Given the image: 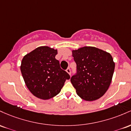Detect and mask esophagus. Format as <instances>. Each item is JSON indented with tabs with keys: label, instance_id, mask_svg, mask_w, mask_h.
I'll list each match as a JSON object with an SVG mask.
<instances>
[{
	"label": "esophagus",
	"instance_id": "1",
	"mask_svg": "<svg viewBox=\"0 0 131 131\" xmlns=\"http://www.w3.org/2000/svg\"><path fill=\"white\" fill-rule=\"evenodd\" d=\"M66 72H67L69 75H70V73H71V70H70V68H67V69H66Z\"/></svg>",
	"mask_w": 131,
	"mask_h": 131
}]
</instances>
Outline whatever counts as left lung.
Segmentation results:
<instances>
[{"instance_id": "obj_1", "label": "left lung", "mask_w": 131, "mask_h": 131, "mask_svg": "<svg viewBox=\"0 0 131 131\" xmlns=\"http://www.w3.org/2000/svg\"><path fill=\"white\" fill-rule=\"evenodd\" d=\"M77 73L70 79L77 94L85 101L99 99L111 84L115 64L111 55L100 49L85 46L73 50Z\"/></svg>"}]
</instances>
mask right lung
<instances>
[{
  "label": "right lung",
  "instance_id": "1",
  "mask_svg": "<svg viewBox=\"0 0 131 131\" xmlns=\"http://www.w3.org/2000/svg\"><path fill=\"white\" fill-rule=\"evenodd\" d=\"M57 54V49L40 46L22 59V76L27 88L36 97L42 100L53 98L61 92L66 80L70 79L55 58Z\"/></svg>",
  "mask_w": 131,
  "mask_h": 131
}]
</instances>
